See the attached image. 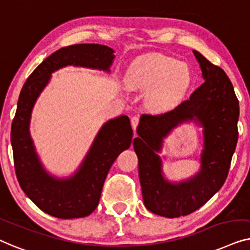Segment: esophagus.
Here are the masks:
<instances>
[{"label":"esophagus","instance_id":"1","mask_svg":"<svg viewBox=\"0 0 250 250\" xmlns=\"http://www.w3.org/2000/svg\"><path fill=\"white\" fill-rule=\"evenodd\" d=\"M139 125V117L138 115H135V117L131 118V125L133 128V131H135V137H136V129Z\"/></svg>","mask_w":250,"mask_h":250}]
</instances>
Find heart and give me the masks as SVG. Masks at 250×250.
Returning a JSON list of instances; mask_svg holds the SVG:
<instances>
[{
  "label": "heart",
  "instance_id": "b5f03b06",
  "mask_svg": "<svg viewBox=\"0 0 250 250\" xmlns=\"http://www.w3.org/2000/svg\"><path fill=\"white\" fill-rule=\"evenodd\" d=\"M191 71L186 63L164 54H149L133 63L126 73L132 89H149V103L156 110L174 105L191 85Z\"/></svg>",
  "mask_w": 250,
  "mask_h": 250
}]
</instances>
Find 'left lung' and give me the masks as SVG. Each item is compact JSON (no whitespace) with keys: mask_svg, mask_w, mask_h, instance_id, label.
I'll use <instances>...</instances> for the list:
<instances>
[{"mask_svg":"<svg viewBox=\"0 0 250 250\" xmlns=\"http://www.w3.org/2000/svg\"><path fill=\"white\" fill-rule=\"evenodd\" d=\"M204 82L189 100L161 114H143L133 140L138 156L139 179L146 208L164 217L188 215L220 190L229 173L238 142L239 101L222 68L194 51ZM197 120L204 126L202 170L190 181L170 184L161 174L156 154L163 138L179 123Z\"/></svg>","mask_w":250,"mask_h":250,"instance_id":"obj_1","label":"left lung"}]
</instances>
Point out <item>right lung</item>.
I'll return each mask as SVG.
<instances>
[{"label": "right lung", "instance_id": "1", "mask_svg": "<svg viewBox=\"0 0 250 250\" xmlns=\"http://www.w3.org/2000/svg\"><path fill=\"white\" fill-rule=\"evenodd\" d=\"M113 50L100 44H76L60 48L44 60L28 77L20 91L11 126L13 162L19 185L37 207L59 219L85 217L95 210L112 164L131 145L132 129L126 115L103 125L78 172L69 179L51 177L42 167L29 135V121L38 95L47 85L51 73L75 64L107 70Z\"/></svg>", "mask_w": 250, "mask_h": 250}]
</instances>
